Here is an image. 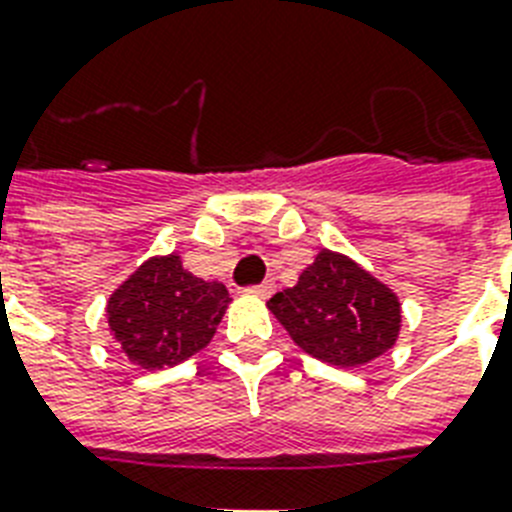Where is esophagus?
Segmentation results:
<instances>
[{"instance_id": "34e87169", "label": "esophagus", "mask_w": 512, "mask_h": 512, "mask_svg": "<svg viewBox=\"0 0 512 512\" xmlns=\"http://www.w3.org/2000/svg\"><path fill=\"white\" fill-rule=\"evenodd\" d=\"M273 289H276L273 279H265L263 284H255V287H249L247 292H249V295H257V297H268V295H273Z\"/></svg>"}]
</instances>
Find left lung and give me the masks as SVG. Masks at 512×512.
Wrapping results in <instances>:
<instances>
[{
    "instance_id": "1",
    "label": "left lung",
    "mask_w": 512,
    "mask_h": 512,
    "mask_svg": "<svg viewBox=\"0 0 512 512\" xmlns=\"http://www.w3.org/2000/svg\"><path fill=\"white\" fill-rule=\"evenodd\" d=\"M289 337L311 356L335 366H361L396 342L401 305L385 284L353 260L319 252L295 287L268 300Z\"/></svg>"
}]
</instances>
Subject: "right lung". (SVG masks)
I'll use <instances>...</instances> for the list:
<instances>
[{
  "label": "right lung",
  "instance_id": "1",
  "mask_svg": "<svg viewBox=\"0 0 512 512\" xmlns=\"http://www.w3.org/2000/svg\"><path fill=\"white\" fill-rule=\"evenodd\" d=\"M231 303L217 281L196 279L177 255L151 257L108 300V327L143 369L175 366L199 353Z\"/></svg>",
  "mask_w": 512,
  "mask_h": 512
}]
</instances>
